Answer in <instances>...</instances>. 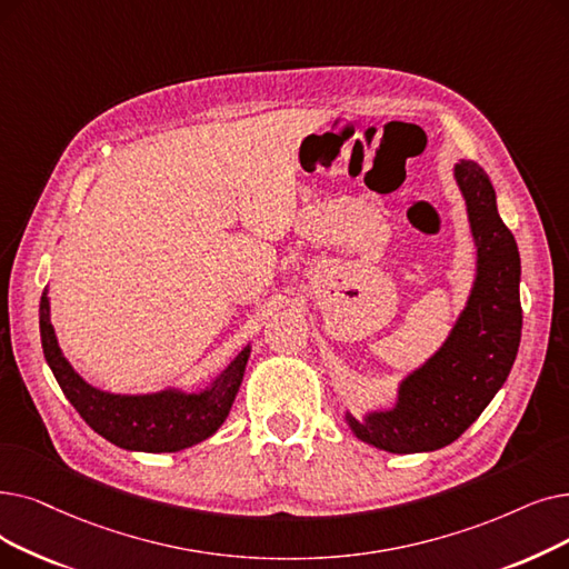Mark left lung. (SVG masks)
Here are the masks:
<instances>
[{
	"mask_svg": "<svg viewBox=\"0 0 569 569\" xmlns=\"http://www.w3.org/2000/svg\"><path fill=\"white\" fill-rule=\"evenodd\" d=\"M477 246V277L465 309L435 356L407 375L390 409L353 418L351 432L388 453L437 451L456 441L496 398L521 343V256L498 213L486 171L460 160L453 167Z\"/></svg>",
	"mask_w": 569,
	"mask_h": 569,
	"instance_id": "1",
	"label": "left lung"
}]
</instances>
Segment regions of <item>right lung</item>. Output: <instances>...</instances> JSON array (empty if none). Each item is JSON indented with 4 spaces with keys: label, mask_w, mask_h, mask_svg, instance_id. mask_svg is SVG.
I'll return each mask as SVG.
<instances>
[{
    "label": "right lung",
    "mask_w": 569,
    "mask_h": 569,
    "mask_svg": "<svg viewBox=\"0 0 569 569\" xmlns=\"http://www.w3.org/2000/svg\"><path fill=\"white\" fill-rule=\"evenodd\" d=\"M39 330L46 362L83 421L116 447L146 453L183 451L223 426L251 356V346H246L223 372L197 392L164 388L146 395H120L90 386L69 365L51 326L48 288H43L39 305Z\"/></svg>",
    "instance_id": "obj_1"
}]
</instances>
